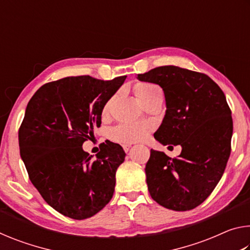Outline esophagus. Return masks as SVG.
<instances>
[{"mask_svg":"<svg viewBox=\"0 0 250 250\" xmlns=\"http://www.w3.org/2000/svg\"><path fill=\"white\" fill-rule=\"evenodd\" d=\"M122 147H124V150H125V152H128V151L130 150L131 145H128V143H126V145H122Z\"/></svg>","mask_w":250,"mask_h":250,"instance_id":"obj_1","label":"esophagus"}]
</instances>
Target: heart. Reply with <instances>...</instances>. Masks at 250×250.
<instances>
[{
  "label": "heart",
  "mask_w": 250,
  "mask_h": 250,
  "mask_svg": "<svg viewBox=\"0 0 250 250\" xmlns=\"http://www.w3.org/2000/svg\"><path fill=\"white\" fill-rule=\"evenodd\" d=\"M160 90V88L154 83H137L134 87V92L137 95L138 99L141 101L146 99L147 97L151 96L153 92ZM111 100H109L105 104L104 108V115L108 112L109 105ZM151 126L146 122H125V124H121L119 125L115 126L111 130V139L117 142L121 143H132L142 140L146 135L150 132Z\"/></svg>",
  "instance_id": "1"
}]
</instances>
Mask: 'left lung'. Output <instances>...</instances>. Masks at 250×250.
<instances>
[{"mask_svg":"<svg viewBox=\"0 0 250 250\" xmlns=\"http://www.w3.org/2000/svg\"><path fill=\"white\" fill-rule=\"evenodd\" d=\"M138 79L159 84L166 96L155 140L182 146L174 159L151 150L146 166L150 195L168 209L195 208L216 188L230 155L232 119L226 97L207 75L177 66L156 67Z\"/></svg>","mask_w":250,"mask_h":250,"instance_id":"left-lung-1","label":"left lung"}]
</instances>
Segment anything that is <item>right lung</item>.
<instances>
[{
	"label": "right lung",
	"mask_w": 250,
	"mask_h": 250,
	"mask_svg": "<svg viewBox=\"0 0 250 250\" xmlns=\"http://www.w3.org/2000/svg\"><path fill=\"white\" fill-rule=\"evenodd\" d=\"M125 77H66L43 84L28 101L19 130L21 158L45 202L67 217L89 218L112 198L124 149L107 140L92 159L83 143L94 137Z\"/></svg>",
	"instance_id": "1"
}]
</instances>
